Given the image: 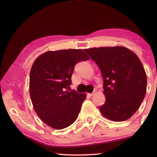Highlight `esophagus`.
Instances as JSON below:
<instances>
[{
	"label": "esophagus",
	"mask_w": 157,
	"mask_h": 157,
	"mask_svg": "<svg viewBox=\"0 0 157 157\" xmlns=\"http://www.w3.org/2000/svg\"><path fill=\"white\" fill-rule=\"evenodd\" d=\"M96 94V91H94V92H92L91 94H89V96H94V94Z\"/></svg>",
	"instance_id": "obj_1"
}]
</instances>
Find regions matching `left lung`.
I'll return each mask as SVG.
<instances>
[{"label":"left lung","mask_w":157,"mask_h":157,"mask_svg":"<svg viewBox=\"0 0 157 157\" xmlns=\"http://www.w3.org/2000/svg\"><path fill=\"white\" fill-rule=\"evenodd\" d=\"M97 64L104 80L103 116L114 121H126L136 113L145 97L147 74L138 56L122 46L84 49Z\"/></svg>","instance_id":"8db88e82"}]
</instances>
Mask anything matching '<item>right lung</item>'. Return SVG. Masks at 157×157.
Masks as SVG:
<instances>
[{"instance_id": "1", "label": "right lung", "mask_w": 157, "mask_h": 157, "mask_svg": "<svg viewBox=\"0 0 157 157\" xmlns=\"http://www.w3.org/2000/svg\"><path fill=\"white\" fill-rule=\"evenodd\" d=\"M89 57L80 49L47 51L37 59L30 73V96L34 110L43 122L55 129L76 121L86 94L68 91L77 63Z\"/></svg>"}]
</instances>
